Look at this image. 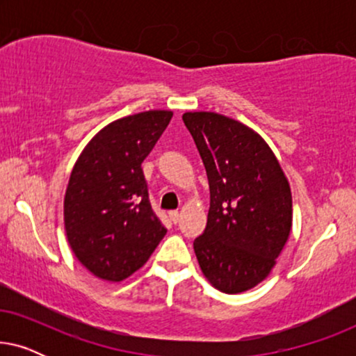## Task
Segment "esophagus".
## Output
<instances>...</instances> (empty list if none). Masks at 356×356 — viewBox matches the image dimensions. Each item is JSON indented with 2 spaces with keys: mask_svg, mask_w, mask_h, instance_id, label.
<instances>
[{
  "mask_svg": "<svg viewBox=\"0 0 356 356\" xmlns=\"http://www.w3.org/2000/svg\"><path fill=\"white\" fill-rule=\"evenodd\" d=\"M168 216H170V218H172L173 223H178L179 222V217H181V213H179L178 211H172V212L168 213Z\"/></svg>",
  "mask_w": 356,
  "mask_h": 356,
  "instance_id": "obj_1",
  "label": "esophagus"
}]
</instances>
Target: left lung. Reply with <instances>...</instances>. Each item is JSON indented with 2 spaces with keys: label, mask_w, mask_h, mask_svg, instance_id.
<instances>
[{
  "label": "left lung",
  "mask_w": 356,
  "mask_h": 356,
  "mask_svg": "<svg viewBox=\"0 0 356 356\" xmlns=\"http://www.w3.org/2000/svg\"><path fill=\"white\" fill-rule=\"evenodd\" d=\"M183 121L211 189L206 230L194 240L199 267L223 293L254 289L290 236L289 179L269 144L240 121L216 111H186Z\"/></svg>",
  "instance_id": "obj_1"
}]
</instances>
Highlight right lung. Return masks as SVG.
<instances>
[{"label":"right lung","mask_w":356,"mask_h":356,"mask_svg":"<svg viewBox=\"0 0 356 356\" xmlns=\"http://www.w3.org/2000/svg\"><path fill=\"white\" fill-rule=\"evenodd\" d=\"M172 116L170 110H149L111 121L72 167L63 206L67 243L102 280L133 275L167 233L150 207L140 165Z\"/></svg>","instance_id":"obj_1"}]
</instances>
